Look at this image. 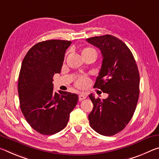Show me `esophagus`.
I'll return each mask as SVG.
<instances>
[{
	"label": "esophagus",
	"mask_w": 159,
	"mask_h": 159,
	"mask_svg": "<svg viewBox=\"0 0 159 159\" xmlns=\"http://www.w3.org/2000/svg\"><path fill=\"white\" fill-rule=\"evenodd\" d=\"M86 98H87V95H86L85 93H80L79 95V101H82V100H83V99H85Z\"/></svg>",
	"instance_id": "esophagus-1"
}]
</instances>
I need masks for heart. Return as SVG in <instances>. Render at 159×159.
<instances>
[{
    "mask_svg": "<svg viewBox=\"0 0 159 159\" xmlns=\"http://www.w3.org/2000/svg\"><path fill=\"white\" fill-rule=\"evenodd\" d=\"M89 50H95L93 49V48H85V49L83 50V52H85V51H89ZM88 82H89V80H88V79L87 77L81 76L77 80L76 85L80 88H83L88 85Z\"/></svg>",
    "mask_w": 159,
    "mask_h": 159,
    "instance_id": "heart-1",
    "label": "heart"
}]
</instances>
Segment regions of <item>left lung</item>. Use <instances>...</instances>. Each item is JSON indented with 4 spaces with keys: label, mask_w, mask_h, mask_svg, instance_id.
I'll list each match as a JSON object with an SVG mask.
<instances>
[{
    "label": "left lung",
    "mask_w": 159,
    "mask_h": 159,
    "mask_svg": "<svg viewBox=\"0 0 159 159\" xmlns=\"http://www.w3.org/2000/svg\"><path fill=\"white\" fill-rule=\"evenodd\" d=\"M101 51L102 64L94 88L109 95L101 100L89 95L93 109L88 115L97 133L114 135L125 128L135 111L139 95V74L133 54L124 43L111 35L86 39Z\"/></svg>",
    "instance_id": "8db88e82"
}]
</instances>
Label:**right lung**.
<instances>
[{
    "label": "right lung",
    "mask_w": 159,
    "mask_h": 159,
    "mask_svg": "<svg viewBox=\"0 0 159 159\" xmlns=\"http://www.w3.org/2000/svg\"><path fill=\"white\" fill-rule=\"evenodd\" d=\"M71 41L48 40L38 43L26 53L18 79L20 109L31 127L45 135L61 131L76 107V94L53 92L55 74H60Z\"/></svg>",
    "instance_id": "add662e5"
}]
</instances>
